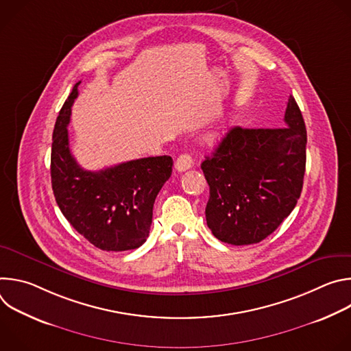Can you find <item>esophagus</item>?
Returning <instances> with one entry per match:
<instances>
[{"label": "esophagus", "instance_id": "obj_1", "mask_svg": "<svg viewBox=\"0 0 351 351\" xmlns=\"http://www.w3.org/2000/svg\"><path fill=\"white\" fill-rule=\"evenodd\" d=\"M191 165H193V158H191V156H189V154H182V156L176 160V162H175V168H176L178 172H184V171L190 169Z\"/></svg>", "mask_w": 351, "mask_h": 351}]
</instances>
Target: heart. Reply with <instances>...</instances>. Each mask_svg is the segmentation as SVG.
Returning a JSON list of instances; mask_svg holds the SVG:
<instances>
[{"label":"heart","instance_id":"obj_1","mask_svg":"<svg viewBox=\"0 0 351 351\" xmlns=\"http://www.w3.org/2000/svg\"><path fill=\"white\" fill-rule=\"evenodd\" d=\"M215 134H217V133H215Z\"/></svg>","mask_w":351,"mask_h":351}]
</instances>
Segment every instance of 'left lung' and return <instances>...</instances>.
Here are the masks:
<instances>
[{"instance_id": "1", "label": "left lung", "mask_w": 351, "mask_h": 351, "mask_svg": "<svg viewBox=\"0 0 351 351\" xmlns=\"http://www.w3.org/2000/svg\"><path fill=\"white\" fill-rule=\"evenodd\" d=\"M285 128H232L202 169L210 186L206 207L213 234L228 244L264 240L290 215L303 189L306 123L289 97Z\"/></svg>"}]
</instances>
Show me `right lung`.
<instances>
[{
	"instance_id": "1",
	"label": "right lung",
	"mask_w": 351,
	"mask_h": 351,
	"mask_svg": "<svg viewBox=\"0 0 351 351\" xmlns=\"http://www.w3.org/2000/svg\"><path fill=\"white\" fill-rule=\"evenodd\" d=\"M79 84L64 103L53 132L51 184L57 204L68 222L97 248H137L148 237L156 197L171 178L173 161L161 156L97 172L83 169L71 153L66 129Z\"/></svg>"
}]
</instances>
